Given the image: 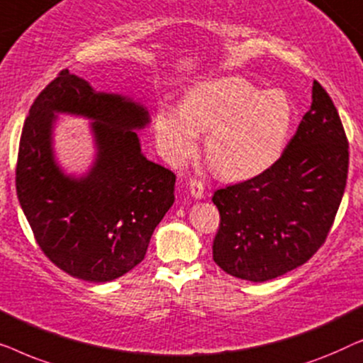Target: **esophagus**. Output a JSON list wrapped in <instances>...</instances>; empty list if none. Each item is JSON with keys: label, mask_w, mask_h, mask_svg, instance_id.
<instances>
[{"label": "esophagus", "mask_w": 363, "mask_h": 363, "mask_svg": "<svg viewBox=\"0 0 363 363\" xmlns=\"http://www.w3.org/2000/svg\"><path fill=\"white\" fill-rule=\"evenodd\" d=\"M188 190H190L191 196L195 198V200H201V198L205 196V185L198 180L188 182Z\"/></svg>", "instance_id": "esophagus-1"}]
</instances>
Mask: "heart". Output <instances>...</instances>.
<instances>
[{"mask_svg":"<svg viewBox=\"0 0 363 363\" xmlns=\"http://www.w3.org/2000/svg\"><path fill=\"white\" fill-rule=\"evenodd\" d=\"M294 108L284 91H261L245 77H220L188 91L180 107L157 112V145L173 165L196 150L206 132L205 153L228 180H246L266 172L284 150Z\"/></svg>","mask_w":363,"mask_h":363,"instance_id":"obj_1","label":"heart"}]
</instances>
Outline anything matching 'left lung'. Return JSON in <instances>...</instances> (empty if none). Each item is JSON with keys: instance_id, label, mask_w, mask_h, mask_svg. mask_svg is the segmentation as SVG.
<instances>
[{"instance_id": "obj_1", "label": "left lung", "mask_w": 363, "mask_h": 363, "mask_svg": "<svg viewBox=\"0 0 363 363\" xmlns=\"http://www.w3.org/2000/svg\"><path fill=\"white\" fill-rule=\"evenodd\" d=\"M347 172L349 142L339 112L314 81L311 108L279 160L213 195L221 216L213 259L228 274L251 282L302 266L329 235Z\"/></svg>"}]
</instances>
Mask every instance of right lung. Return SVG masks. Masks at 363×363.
<instances>
[{"label": "right lung", "mask_w": 363, "mask_h": 363, "mask_svg": "<svg viewBox=\"0 0 363 363\" xmlns=\"http://www.w3.org/2000/svg\"><path fill=\"white\" fill-rule=\"evenodd\" d=\"M57 113L93 121L96 158L86 176H66L57 165ZM148 123L142 104L94 91L67 69L29 108L19 140L18 200L44 255L77 279L108 282L133 269L175 201V173L142 153L137 130Z\"/></svg>", "instance_id": "1"}]
</instances>
